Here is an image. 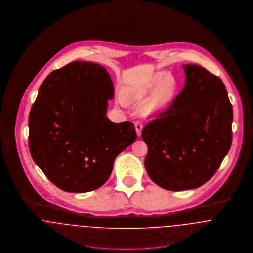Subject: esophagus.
I'll use <instances>...</instances> for the list:
<instances>
[{"mask_svg":"<svg viewBox=\"0 0 253 253\" xmlns=\"http://www.w3.org/2000/svg\"><path fill=\"white\" fill-rule=\"evenodd\" d=\"M134 124H135V127H136L137 135L140 137V134H141V130H142V128H143V125H142V123H141L140 121H139V120L135 121V122H134Z\"/></svg>","mask_w":253,"mask_h":253,"instance_id":"1","label":"esophagus"}]
</instances>
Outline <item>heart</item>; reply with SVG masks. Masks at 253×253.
I'll return each mask as SVG.
<instances>
[{"instance_id": "obj_1", "label": "heart", "mask_w": 253, "mask_h": 253, "mask_svg": "<svg viewBox=\"0 0 253 253\" xmlns=\"http://www.w3.org/2000/svg\"><path fill=\"white\" fill-rule=\"evenodd\" d=\"M167 77V75L164 72H160L157 73L150 81L149 84L147 86L146 89L144 90H140V92H138V95L140 97H143L145 95L146 92L151 91L155 88H157L158 86L163 82L164 84L160 85V87L157 89V91L155 92L152 101H151V110H159L161 108H163L169 101L171 98L174 90H175V81L172 77H169L166 80L165 79ZM166 81H164V80Z\"/></svg>"}]
</instances>
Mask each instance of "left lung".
I'll use <instances>...</instances> for the list:
<instances>
[{
    "instance_id": "8db88e82",
    "label": "left lung",
    "mask_w": 253,
    "mask_h": 253,
    "mask_svg": "<svg viewBox=\"0 0 253 253\" xmlns=\"http://www.w3.org/2000/svg\"><path fill=\"white\" fill-rule=\"evenodd\" d=\"M185 85L146 123L141 138L153 182L170 191L200 187L220 167L232 143L233 108L223 82L198 65L183 66Z\"/></svg>"
}]
</instances>
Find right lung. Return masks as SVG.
Segmentation results:
<instances>
[{"label": "right lung", "mask_w": 253, "mask_h": 253, "mask_svg": "<svg viewBox=\"0 0 253 253\" xmlns=\"http://www.w3.org/2000/svg\"><path fill=\"white\" fill-rule=\"evenodd\" d=\"M113 84L106 68L76 61L50 73L29 114V149L58 188L84 193L109 179L115 157L137 139L130 121L107 116Z\"/></svg>", "instance_id": "1"}]
</instances>
